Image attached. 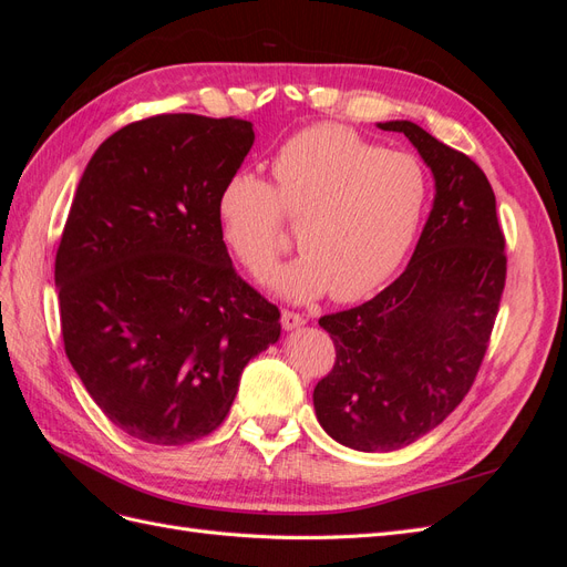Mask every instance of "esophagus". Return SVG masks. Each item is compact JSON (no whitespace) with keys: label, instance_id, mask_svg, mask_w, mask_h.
Wrapping results in <instances>:
<instances>
[{"label":"esophagus","instance_id":"esophagus-1","mask_svg":"<svg viewBox=\"0 0 567 567\" xmlns=\"http://www.w3.org/2000/svg\"><path fill=\"white\" fill-rule=\"evenodd\" d=\"M281 323H284V329H286V331H293V329H298V326H302V323H305V317H302V315H298V312L284 310V312H281Z\"/></svg>","mask_w":567,"mask_h":567}]
</instances>
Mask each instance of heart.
<instances>
[{
	"mask_svg": "<svg viewBox=\"0 0 567 567\" xmlns=\"http://www.w3.org/2000/svg\"><path fill=\"white\" fill-rule=\"evenodd\" d=\"M274 186L236 173L217 198L225 241L255 277L286 248V217L305 250L271 279L290 300L331 290L340 302L375 293L414 246L427 203V175L404 151H385L350 127L298 132L271 161Z\"/></svg>",
	"mask_w": 567,
	"mask_h": 567,
	"instance_id": "heart-1",
	"label": "heart"
}]
</instances>
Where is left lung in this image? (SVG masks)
<instances>
[{
	"instance_id": "8db88e82",
	"label": "left lung",
	"mask_w": 567,
	"mask_h": 567,
	"mask_svg": "<svg viewBox=\"0 0 567 567\" xmlns=\"http://www.w3.org/2000/svg\"><path fill=\"white\" fill-rule=\"evenodd\" d=\"M379 127L419 148L437 192L400 279L319 319L336 364L315 388L317 419L359 452L406 447L461 404L489 348L506 284V238L480 165L409 120Z\"/></svg>"
}]
</instances>
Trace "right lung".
Masks as SVG:
<instances>
[{"instance_id": "right-lung-1", "label": "right lung", "mask_w": 567, "mask_h": 567, "mask_svg": "<svg viewBox=\"0 0 567 567\" xmlns=\"http://www.w3.org/2000/svg\"><path fill=\"white\" fill-rule=\"evenodd\" d=\"M241 117L163 113L96 148L56 250L61 336L99 409L161 447L221 425L281 312L238 277L217 198L252 146Z\"/></svg>"}]
</instances>
